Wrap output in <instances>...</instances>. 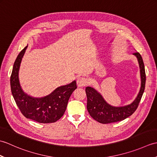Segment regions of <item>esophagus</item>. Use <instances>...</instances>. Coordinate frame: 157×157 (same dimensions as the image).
<instances>
[{
	"label": "esophagus",
	"mask_w": 157,
	"mask_h": 157,
	"mask_svg": "<svg viewBox=\"0 0 157 157\" xmlns=\"http://www.w3.org/2000/svg\"><path fill=\"white\" fill-rule=\"evenodd\" d=\"M77 84L79 87H82V86H85L88 84V80L84 77H79L77 79Z\"/></svg>",
	"instance_id": "34e87169"
}]
</instances>
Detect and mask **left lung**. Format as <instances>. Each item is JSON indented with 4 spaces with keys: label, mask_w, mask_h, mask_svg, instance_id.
I'll use <instances>...</instances> for the list:
<instances>
[{
    "label": "left lung",
    "mask_w": 157,
    "mask_h": 157,
    "mask_svg": "<svg viewBox=\"0 0 157 157\" xmlns=\"http://www.w3.org/2000/svg\"><path fill=\"white\" fill-rule=\"evenodd\" d=\"M137 56L140 65L141 74V88L135 101L131 105L114 107L110 106L102 98L101 95L92 87H86V93L87 95V109L92 117L101 123H111L124 120L131 116L137 109L144 93L146 84V73L144 62L139 52H134Z\"/></svg>",
    "instance_id": "8db88e82"
}]
</instances>
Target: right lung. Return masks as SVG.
Returning a JSON list of instances; mask_svg holds the SVG:
<instances>
[{"label":"right lung","instance_id":"1","mask_svg":"<svg viewBox=\"0 0 157 157\" xmlns=\"http://www.w3.org/2000/svg\"><path fill=\"white\" fill-rule=\"evenodd\" d=\"M28 46L20 52L13 65L11 75V90L20 111L26 118L42 123H54L64 115L70 96L77 88L76 82L56 88L51 94L34 98L22 91L18 79L21 59Z\"/></svg>","mask_w":157,"mask_h":157}]
</instances>
